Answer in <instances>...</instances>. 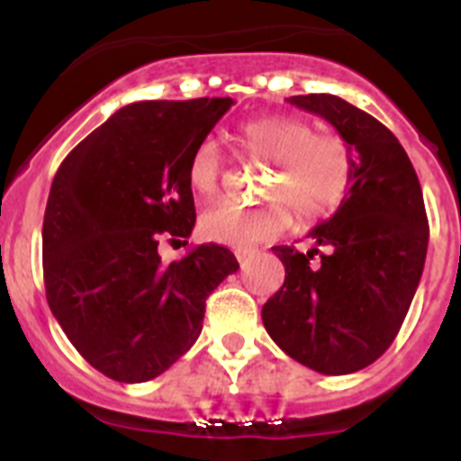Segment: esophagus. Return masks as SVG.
<instances>
[{
  "instance_id": "34e87169",
  "label": "esophagus",
  "mask_w": 461,
  "mask_h": 461,
  "mask_svg": "<svg viewBox=\"0 0 461 461\" xmlns=\"http://www.w3.org/2000/svg\"><path fill=\"white\" fill-rule=\"evenodd\" d=\"M254 254H256V249H251V247H240V249H235V258H238L240 263L249 260Z\"/></svg>"
}]
</instances>
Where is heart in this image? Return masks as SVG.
Segmentation results:
<instances>
[{"instance_id": "heart-1", "label": "heart", "mask_w": 461, "mask_h": 461, "mask_svg": "<svg viewBox=\"0 0 461 461\" xmlns=\"http://www.w3.org/2000/svg\"><path fill=\"white\" fill-rule=\"evenodd\" d=\"M244 154L270 161L263 194L267 201L256 205L217 203L201 217L207 240L228 247H251L276 238L291 226L293 210L297 221L309 223L328 217L344 203L353 185L356 157L339 136H316L313 126L300 117L266 115L244 122L238 129ZM221 152L212 138L194 148L186 164L191 191L212 198L221 182Z\"/></svg>"}]
</instances>
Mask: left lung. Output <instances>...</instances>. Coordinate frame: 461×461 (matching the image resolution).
Masks as SVG:
<instances>
[{"label":"left lung","mask_w":461,"mask_h":461,"mask_svg":"<svg viewBox=\"0 0 461 461\" xmlns=\"http://www.w3.org/2000/svg\"><path fill=\"white\" fill-rule=\"evenodd\" d=\"M323 117L356 157L353 185L313 247H275L284 286L263 304V325L281 351L328 376L353 374L388 351L425 267L429 223L409 154L390 129L332 94L291 96Z\"/></svg>","instance_id":"8db88e82"}]
</instances>
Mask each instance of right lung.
<instances>
[{"label":"right lung","mask_w":461,"mask_h":461,"mask_svg":"<svg viewBox=\"0 0 461 461\" xmlns=\"http://www.w3.org/2000/svg\"><path fill=\"white\" fill-rule=\"evenodd\" d=\"M235 101H138L62 161L43 217L52 316L80 356L113 381L164 374L195 344L205 300L240 263L201 244L161 263V240L195 223L186 164Z\"/></svg>","instance_id":"add662e5"}]
</instances>
